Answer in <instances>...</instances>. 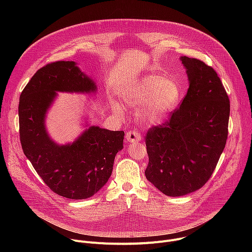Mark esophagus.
Here are the masks:
<instances>
[{"instance_id":"34e87169","label":"esophagus","mask_w":252,"mask_h":252,"mask_svg":"<svg viewBox=\"0 0 252 252\" xmlns=\"http://www.w3.org/2000/svg\"><path fill=\"white\" fill-rule=\"evenodd\" d=\"M126 138L128 142H137L141 139V135L136 131V130H129L126 134Z\"/></svg>"}]
</instances>
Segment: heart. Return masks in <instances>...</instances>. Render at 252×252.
<instances>
[{
    "label": "heart",
    "mask_w": 252,
    "mask_h": 252,
    "mask_svg": "<svg viewBox=\"0 0 252 252\" xmlns=\"http://www.w3.org/2000/svg\"><path fill=\"white\" fill-rule=\"evenodd\" d=\"M183 96V89L172 78L152 73L131 82L123 94L125 102L131 106L142 103L138 119L149 126L161 124L175 109ZM114 112H122L118 103L112 105Z\"/></svg>",
    "instance_id": "1"
}]
</instances>
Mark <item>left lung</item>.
Returning a JSON list of instances; mask_svg holds the SVG:
<instances>
[{
	"label": "left lung",
	"instance_id": "left-lung-1",
	"mask_svg": "<svg viewBox=\"0 0 252 252\" xmlns=\"http://www.w3.org/2000/svg\"><path fill=\"white\" fill-rule=\"evenodd\" d=\"M189 88L169 121L149 129L147 179L167 196H182L202 188L224 150L230 104L211 66L181 57Z\"/></svg>",
	"mask_w": 252,
	"mask_h": 252
}]
</instances>
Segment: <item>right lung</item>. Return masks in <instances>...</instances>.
Segmentation results:
<instances>
[{
	"instance_id": "add662e5",
	"label": "right lung",
	"mask_w": 252,
	"mask_h": 252,
	"mask_svg": "<svg viewBox=\"0 0 252 252\" xmlns=\"http://www.w3.org/2000/svg\"><path fill=\"white\" fill-rule=\"evenodd\" d=\"M96 86L75 62L48 63L35 73L21 94L20 139L25 156L44 183L57 194L86 199L112 175L117 154L124 148L123 130L92 126L74 142L58 145L45 120L57 92L94 93Z\"/></svg>"
}]
</instances>
